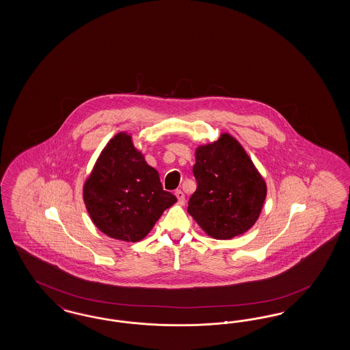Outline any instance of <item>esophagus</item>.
Segmentation results:
<instances>
[{"label":"esophagus","mask_w":350,"mask_h":350,"mask_svg":"<svg viewBox=\"0 0 350 350\" xmlns=\"http://www.w3.org/2000/svg\"><path fill=\"white\" fill-rule=\"evenodd\" d=\"M174 195H176V198L178 199V202H180V204H183V202H185V193H183L182 191L176 190V192H174Z\"/></svg>","instance_id":"1"}]
</instances>
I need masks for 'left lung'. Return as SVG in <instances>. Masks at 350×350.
<instances>
[{
	"label": "left lung",
	"mask_w": 350,
	"mask_h": 350,
	"mask_svg": "<svg viewBox=\"0 0 350 350\" xmlns=\"http://www.w3.org/2000/svg\"><path fill=\"white\" fill-rule=\"evenodd\" d=\"M198 189L187 212L202 231L230 240L249 231L263 209L267 185L243 145L228 133L195 151Z\"/></svg>",
	"instance_id": "1"
}]
</instances>
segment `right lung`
I'll use <instances>...</instances> for the list:
<instances>
[{
  "label": "right lung",
  "instance_id": "obj_1",
  "mask_svg": "<svg viewBox=\"0 0 350 350\" xmlns=\"http://www.w3.org/2000/svg\"><path fill=\"white\" fill-rule=\"evenodd\" d=\"M83 200L101 232L127 243L142 240L177 202L163 190L158 170L148 165L127 132L116 135L101 151L85 180Z\"/></svg>",
  "mask_w": 350,
  "mask_h": 350
}]
</instances>
